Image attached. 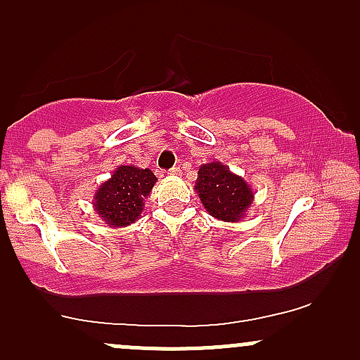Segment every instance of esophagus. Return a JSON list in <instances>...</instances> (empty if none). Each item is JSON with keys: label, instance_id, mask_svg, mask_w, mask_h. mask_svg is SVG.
Wrapping results in <instances>:
<instances>
[{"label": "esophagus", "instance_id": "obj_1", "mask_svg": "<svg viewBox=\"0 0 360 360\" xmlns=\"http://www.w3.org/2000/svg\"><path fill=\"white\" fill-rule=\"evenodd\" d=\"M167 174H169V176H181V169H179V167H172V169H169Z\"/></svg>", "mask_w": 360, "mask_h": 360}]
</instances>
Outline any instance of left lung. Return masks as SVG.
I'll return each mask as SVG.
<instances>
[{"label": "left lung", "mask_w": 360, "mask_h": 360, "mask_svg": "<svg viewBox=\"0 0 360 360\" xmlns=\"http://www.w3.org/2000/svg\"><path fill=\"white\" fill-rule=\"evenodd\" d=\"M194 191L206 212L220 221H240L254 203V191L247 181L220 160L203 164L198 169Z\"/></svg>", "instance_id": "1"}]
</instances>
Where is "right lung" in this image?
I'll return each instance as SVG.
<instances>
[{"instance_id": "obj_1", "label": "right lung", "mask_w": 360, "mask_h": 360, "mask_svg": "<svg viewBox=\"0 0 360 360\" xmlns=\"http://www.w3.org/2000/svg\"><path fill=\"white\" fill-rule=\"evenodd\" d=\"M157 177L150 169L118 166L93 198L94 212L106 226L123 229L140 218Z\"/></svg>"}]
</instances>
